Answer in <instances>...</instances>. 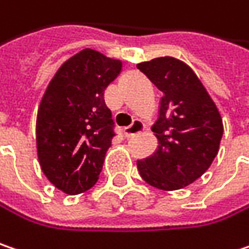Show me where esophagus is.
<instances>
[{"label":"esophagus","instance_id":"34e87169","mask_svg":"<svg viewBox=\"0 0 249 249\" xmlns=\"http://www.w3.org/2000/svg\"><path fill=\"white\" fill-rule=\"evenodd\" d=\"M143 129H144L143 123H142L139 119H136V120L131 123L130 126H127V127H124V129H123V134H124L126 137H131V136H134V134L140 133Z\"/></svg>","mask_w":249,"mask_h":249}]
</instances>
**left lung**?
I'll return each mask as SVG.
<instances>
[{
	"label": "left lung",
	"mask_w": 249,
	"mask_h": 249,
	"mask_svg": "<svg viewBox=\"0 0 249 249\" xmlns=\"http://www.w3.org/2000/svg\"><path fill=\"white\" fill-rule=\"evenodd\" d=\"M137 69L162 92L153 126L158 147L137 161V169L148 185L177 191L212 165L223 137V120L203 84L183 61L160 57Z\"/></svg>",
	"instance_id": "obj_1"
}]
</instances>
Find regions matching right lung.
<instances>
[{"instance_id": "1", "label": "right lung", "mask_w": 249, "mask_h": 249, "mask_svg": "<svg viewBox=\"0 0 249 249\" xmlns=\"http://www.w3.org/2000/svg\"><path fill=\"white\" fill-rule=\"evenodd\" d=\"M120 71L122 61L84 49L49 84L37 110L36 143L42 171L57 189L78 195L99 179L116 136L104 92Z\"/></svg>"}]
</instances>
